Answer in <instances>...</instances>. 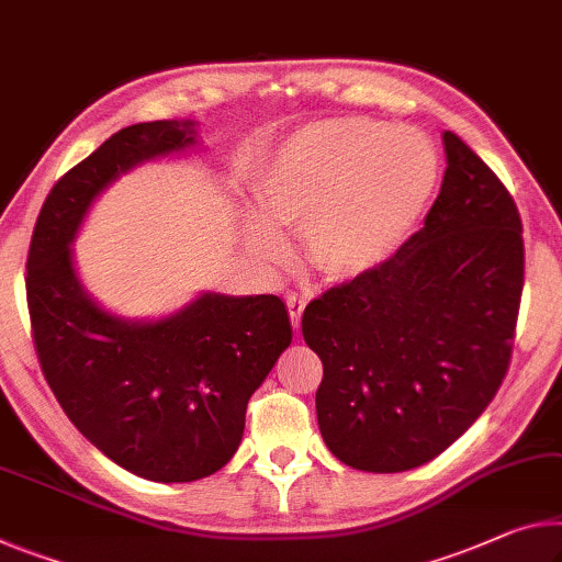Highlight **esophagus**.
<instances>
[{
	"mask_svg": "<svg viewBox=\"0 0 562 562\" xmlns=\"http://www.w3.org/2000/svg\"><path fill=\"white\" fill-rule=\"evenodd\" d=\"M305 305H307L305 300L295 295V292H290V295H288V313H290V319H292V327H300L302 313H305Z\"/></svg>",
	"mask_w": 562,
	"mask_h": 562,
	"instance_id": "obj_1",
	"label": "esophagus"
}]
</instances>
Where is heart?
<instances>
[{"label":"heart","mask_w":562,"mask_h":562,"mask_svg":"<svg viewBox=\"0 0 562 562\" xmlns=\"http://www.w3.org/2000/svg\"><path fill=\"white\" fill-rule=\"evenodd\" d=\"M432 142L413 127L340 117L284 137L255 187L260 217H247L245 245L280 262L278 229H302L310 262L329 280L375 272L413 233L438 187Z\"/></svg>","instance_id":"b5f03b06"}]
</instances>
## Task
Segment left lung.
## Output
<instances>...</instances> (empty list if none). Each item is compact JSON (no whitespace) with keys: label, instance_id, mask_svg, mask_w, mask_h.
<instances>
[{"label":"left lung","instance_id":"left-lung-1","mask_svg":"<svg viewBox=\"0 0 562 562\" xmlns=\"http://www.w3.org/2000/svg\"><path fill=\"white\" fill-rule=\"evenodd\" d=\"M442 187L425 227L305 307L323 360L315 405L333 456L403 473L450 448L495 397L522 295V222L497 175L442 132Z\"/></svg>","mask_w":562,"mask_h":562}]
</instances>
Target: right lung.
<instances>
[{"label":"right lung","mask_w":562,"mask_h":562,"mask_svg":"<svg viewBox=\"0 0 562 562\" xmlns=\"http://www.w3.org/2000/svg\"><path fill=\"white\" fill-rule=\"evenodd\" d=\"M198 145V124L124 127L52 187L26 257L34 347L52 393L106 458L155 483H192L225 468L249 397L292 342L278 295L202 292L159 319H127L89 297L72 243L92 202L120 175Z\"/></svg>","instance_id":"right-lung-1"}]
</instances>
